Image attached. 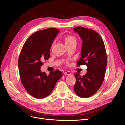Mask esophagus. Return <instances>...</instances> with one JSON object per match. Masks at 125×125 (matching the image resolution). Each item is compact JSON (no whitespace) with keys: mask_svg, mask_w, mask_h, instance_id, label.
<instances>
[{"mask_svg":"<svg viewBox=\"0 0 125 125\" xmlns=\"http://www.w3.org/2000/svg\"><path fill=\"white\" fill-rule=\"evenodd\" d=\"M64 74H65V75H70V74H71V73L70 71H67V72H65V73H64Z\"/></svg>","mask_w":125,"mask_h":125,"instance_id":"obj_1","label":"esophagus"}]
</instances>
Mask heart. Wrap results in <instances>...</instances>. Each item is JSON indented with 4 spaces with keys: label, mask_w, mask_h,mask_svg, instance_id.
<instances>
[{
    "label": "heart",
    "mask_w": 125,
    "mask_h": 125,
    "mask_svg": "<svg viewBox=\"0 0 125 125\" xmlns=\"http://www.w3.org/2000/svg\"><path fill=\"white\" fill-rule=\"evenodd\" d=\"M64 41H65V44L67 45L74 42H76V39L73 35H67L64 38Z\"/></svg>",
    "instance_id": "obj_1"
}]
</instances>
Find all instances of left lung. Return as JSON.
Returning <instances> with one entry per match:
<instances>
[{"mask_svg": "<svg viewBox=\"0 0 125 125\" xmlns=\"http://www.w3.org/2000/svg\"><path fill=\"white\" fill-rule=\"evenodd\" d=\"M82 41L81 57L77 66L86 65V74L81 76L75 73L76 82L74 85L75 94L88 98L95 94L102 85L107 67V56L103 39L91 29L78 26L73 28Z\"/></svg>", "mask_w": 125, "mask_h": 125, "instance_id": "1", "label": "left lung"}]
</instances>
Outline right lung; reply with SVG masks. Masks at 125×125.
Wrapping results in <instances>:
<instances>
[{
  "instance_id": "add662e5",
  "label": "right lung",
  "mask_w": 125,
  "mask_h": 125,
  "mask_svg": "<svg viewBox=\"0 0 125 125\" xmlns=\"http://www.w3.org/2000/svg\"><path fill=\"white\" fill-rule=\"evenodd\" d=\"M59 32L57 29L49 28L33 33L24 44L18 60L20 79L30 95L44 99L52 93L62 73L57 70L48 75L41 71L42 61L50 57V49Z\"/></svg>"
}]
</instances>
